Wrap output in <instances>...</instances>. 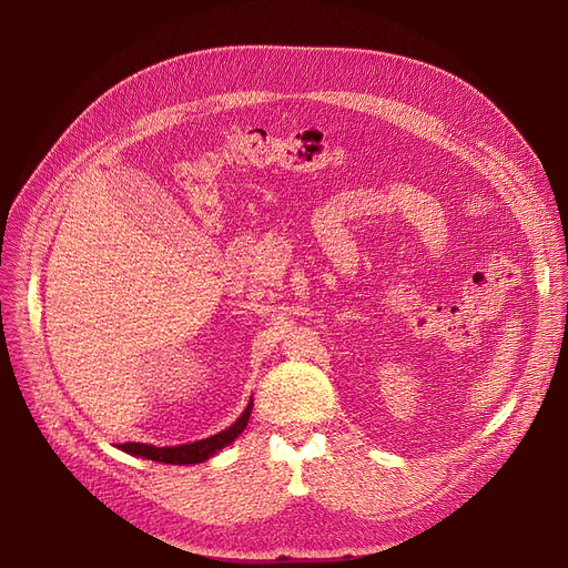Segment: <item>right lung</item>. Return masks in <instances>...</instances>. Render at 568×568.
<instances>
[{"mask_svg":"<svg viewBox=\"0 0 568 568\" xmlns=\"http://www.w3.org/2000/svg\"><path fill=\"white\" fill-rule=\"evenodd\" d=\"M253 409V400L248 403V407L244 409V414L239 419L225 428L219 435H212L200 442H191V444H179V446H154V444H140V442H126L119 444L116 449H122L131 456H140L146 460H156V463H165V465H195V463H204L206 458H212L214 454H219L221 449H225L227 444H232L239 435L244 433L248 416Z\"/></svg>","mask_w":568,"mask_h":568,"instance_id":"right-lung-1","label":"right lung"}]
</instances>
